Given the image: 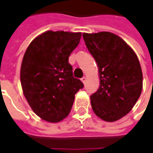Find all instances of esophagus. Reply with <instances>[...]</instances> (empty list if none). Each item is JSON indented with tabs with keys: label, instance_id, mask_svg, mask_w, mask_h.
I'll return each mask as SVG.
<instances>
[{
	"label": "esophagus",
	"instance_id": "34e87169",
	"mask_svg": "<svg viewBox=\"0 0 153 153\" xmlns=\"http://www.w3.org/2000/svg\"><path fill=\"white\" fill-rule=\"evenodd\" d=\"M86 77H83V78H82V79H81V81H82V82H83V83H86Z\"/></svg>",
	"mask_w": 153,
	"mask_h": 153
}]
</instances>
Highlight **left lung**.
<instances>
[{
  "label": "left lung",
  "mask_w": 153,
  "mask_h": 153,
  "mask_svg": "<svg viewBox=\"0 0 153 153\" xmlns=\"http://www.w3.org/2000/svg\"><path fill=\"white\" fill-rule=\"evenodd\" d=\"M83 38L98 66L100 85L90 97L92 108L103 120L116 121L133 109L141 95L143 72L138 56L112 33H84Z\"/></svg>",
  "instance_id": "8db88e82"
}]
</instances>
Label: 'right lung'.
Returning <instances> with one entry per match:
<instances>
[{"mask_svg":"<svg viewBox=\"0 0 153 153\" xmlns=\"http://www.w3.org/2000/svg\"><path fill=\"white\" fill-rule=\"evenodd\" d=\"M81 33L46 31L32 41L20 68L23 93L42 120L61 121L70 112L83 83L74 79L69 57L79 43Z\"/></svg>","mask_w":153,"mask_h":153,"instance_id":"add662e5","label":"right lung"}]
</instances>
